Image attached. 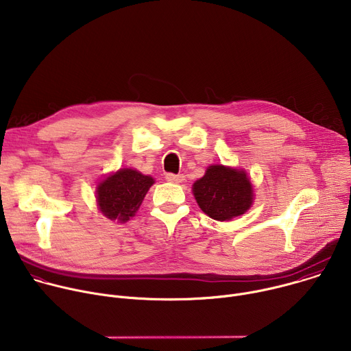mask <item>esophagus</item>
<instances>
[{
    "mask_svg": "<svg viewBox=\"0 0 351 351\" xmlns=\"http://www.w3.org/2000/svg\"><path fill=\"white\" fill-rule=\"evenodd\" d=\"M165 179L171 183H182L184 180L183 175H175V173H167Z\"/></svg>",
    "mask_w": 351,
    "mask_h": 351,
    "instance_id": "34e87169",
    "label": "esophagus"
}]
</instances>
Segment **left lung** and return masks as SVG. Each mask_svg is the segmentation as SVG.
I'll return each mask as SVG.
<instances>
[{
	"label": "left lung",
	"instance_id": "8db88e82",
	"mask_svg": "<svg viewBox=\"0 0 351 351\" xmlns=\"http://www.w3.org/2000/svg\"><path fill=\"white\" fill-rule=\"evenodd\" d=\"M197 203L210 218L229 221L244 214L253 203V187L244 171L211 165L193 184Z\"/></svg>",
	"mask_w": 351,
	"mask_h": 351
}]
</instances>
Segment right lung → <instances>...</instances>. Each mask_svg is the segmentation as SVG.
Segmentation results:
<instances>
[{
	"label": "right lung",
	"instance_id": "obj_1",
	"mask_svg": "<svg viewBox=\"0 0 351 351\" xmlns=\"http://www.w3.org/2000/svg\"><path fill=\"white\" fill-rule=\"evenodd\" d=\"M154 179L133 169H121L97 187L99 211L108 219L126 222L140 208L144 195Z\"/></svg>",
	"mask_w": 351,
	"mask_h": 351
}]
</instances>
